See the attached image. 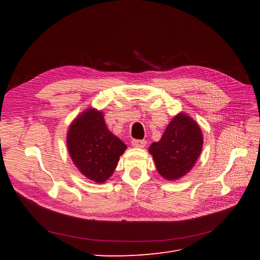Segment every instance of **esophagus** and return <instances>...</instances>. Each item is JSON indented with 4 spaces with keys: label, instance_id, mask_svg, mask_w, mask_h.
Masks as SVG:
<instances>
[{
    "label": "esophagus",
    "instance_id": "esophagus-1",
    "mask_svg": "<svg viewBox=\"0 0 260 260\" xmlns=\"http://www.w3.org/2000/svg\"><path fill=\"white\" fill-rule=\"evenodd\" d=\"M131 144L135 147H144L146 145V141L145 140H138V139H133L131 141Z\"/></svg>",
    "mask_w": 260,
    "mask_h": 260
}]
</instances>
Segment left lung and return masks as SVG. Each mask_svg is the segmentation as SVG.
Listing matches in <instances>:
<instances>
[{
    "instance_id": "1",
    "label": "left lung",
    "mask_w": 260,
    "mask_h": 260,
    "mask_svg": "<svg viewBox=\"0 0 260 260\" xmlns=\"http://www.w3.org/2000/svg\"><path fill=\"white\" fill-rule=\"evenodd\" d=\"M203 147L202 131L192 118L179 114L170 121L160 141L152 143L156 168L167 180H178L192 169Z\"/></svg>"
}]
</instances>
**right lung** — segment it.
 I'll list each match as a JSON object with an SVG mask.
<instances>
[{
	"label": "right lung",
	"instance_id": "1",
	"mask_svg": "<svg viewBox=\"0 0 260 260\" xmlns=\"http://www.w3.org/2000/svg\"><path fill=\"white\" fill-rule=\"evenodd\" d=\"M67 146L77 168L98 183L105 182L113 175L119 156L127 148L107 129L103 114L92 108L70 125Z\"/></svg>",
	"mask_w": 260,
	"mask_h": 260
}]
</instances>
